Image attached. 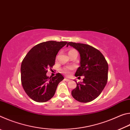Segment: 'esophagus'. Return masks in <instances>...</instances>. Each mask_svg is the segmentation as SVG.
<instances>
[{
	"instance_id": "obj_1",
	"label": "esophagus",
	"mask_w": 130,
	"mask_h": 130,
	"mask_svg": "<svg viewBox=\"0 0 130 130\" xmlns=\"http://www.w3.org/2000/svg\"><path fill=\"white\" fill-rule=\"evenodd\" d=\"M64 80L66 81H70V79L69 78H64Z\"/></svg>"
}]
</instances>
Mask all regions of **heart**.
Listing matches in <instances>:
<instances>
[{
  "mask_svg": "<svg viewBox=\"0 0 130 130\" xmlns=\"http://www.w3.org/2000/svg\"><path fill=\"white\" fill-rule=\"evenodd\" d=\"M72 50H70L69 52L70 51H72ZM73 69V68L72 67H67V68H63L62 69V72L63 73H65L66 74H69L70 73V70Z\"/></svg>",
  "mask_w": 130,
  "mask_h": 130,
  "instance_id": "obj_1",
  "label": "heart"
}]
</instances>
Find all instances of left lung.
Wrapping results in <instances>:
<instances>
[{
  "mask_svg": "<svg viewBox=\"0 0 130 130\" xmlns=\"http://www.w3.org/2000/svg\"><path fill=\"white\" fill-rule=\"evenodd\" d=\"M79 52L80 67L75 76H84L83 82L77 83V87L72 91V95L76 100L88 103L100 95L107 84L108 65L105 58L99 50L84 43L68 42Z\"/></svg>",
  "mask_w": 130,
  "mask_h": 130,
  "instance_id": "1",
  "label": "left lung"
}]
</instances>
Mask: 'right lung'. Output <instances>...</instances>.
Here are the masks:
<instances>
[{
    "label": "right lung",
    "instance_id": "add662e5",
    "mask_svg": "<svg viewBox=\"0 0 130 130\" xmlns=\"http://www.w3.org/2000/svg\"><path fill=\"white\" fill-rule=\"evenodd\" d=\"M68 42L49 41L38 44L26 54L21 64L22 85L35 102H46L53 97L58 84L64 78L61 73L49 78L47 69L55 64L57 53Z\"/></svg>",
    "mask_w": 130,
    "mask_h": 130
}]
</instances>
